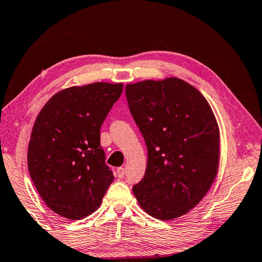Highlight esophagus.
<instances>
[{"mask_svg": "<svg viewBox=\"0 0 262 262\" xmlns=\"http://www.w3.org/2000/svg\"><path fill=\"white\" fill-rule=\"evenodd\" d=\"M125 174H126V170H125V167H118L117 168V176H118V178L119 179H122V178H125Z\"/></svg>", "mask_w": 262, "mask_h": 262, "instance_id": "34e87169", "label": "esophagus"}]
</instances>
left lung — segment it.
<instances>
[{"instance_id": "left-lung-1", "label": "left lung", "mask_w": 262, "mask_h": 262, "mask_svg": "<svg viewBox=\"0 0 262 262\" xmlns=\"http://www.w3.org/2000/svg\"><path fill=\"white\" fill-rule=\"evenodd\" d=\"M130 113L144 137L148 163L133 187L142 209L174 220L207 194L220 164V129L198 89L177 77L126 85Z\"/></svg>"}]
</instances>
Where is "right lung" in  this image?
Returning a JSON list of instances; mask_svg holds the SVG:
<instances>
[{
  "label": "right lung",
  "instance_id": "obj_1",
  "mask_svg": "<svg viewBox=\"0 0 262 262\" xmlns=\"http://www.w3.org/2000/svg\"><path fill=\"white\" fill-rule=\"evenodd\" d=\"M123 84L97 82L57 92L31 133L28 167L48 208L68 220L98 209L114 180L100 147V127Z\"/></svg>",
  "mask_w": 262,
  "mask_h": 262
}]
</instances>
